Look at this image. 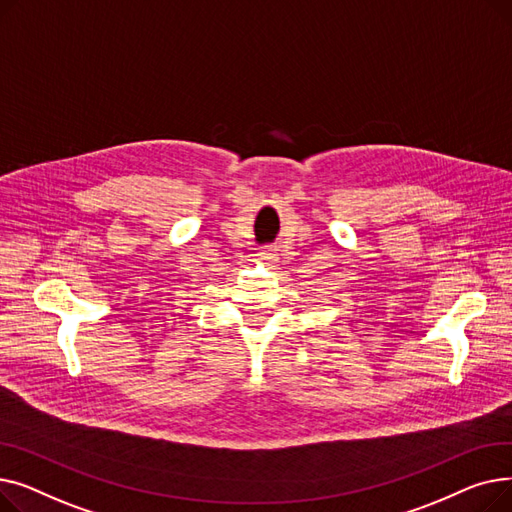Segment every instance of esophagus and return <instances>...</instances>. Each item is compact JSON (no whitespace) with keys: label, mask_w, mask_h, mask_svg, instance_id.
I'll return each instance as SVG.
<instances>
[{"label":"esophagus","mask_w":512,"mask_h":512,"mask_svg":"<svg viewBox=\"0 0 512 512\" xmlns=\"http://www.w3.org/2000/svg\"><path fill=\"white\" fill-rule=\"evenodd\" d=\"M257 257H259L261 261H267V263H274V261L278 259V253H276V249H274V247H270V245H265V247H261V249H259Z\"/></svg>","instance_id":"34e87169"}]
</instances>
